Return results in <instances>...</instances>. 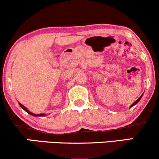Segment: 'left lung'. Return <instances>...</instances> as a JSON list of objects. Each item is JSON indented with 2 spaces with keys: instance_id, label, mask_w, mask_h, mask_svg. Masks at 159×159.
<instances>
[{
  "instance_id": "obj_1",
  "label": "left lung",
  "mask_w": 159,
  "mask_h": 159,
  "mask_svg": "<svg viewBox=\"0 0 159 159\" xmlns=\"http://www.w3.org/2000/svg\"><path fill=\"white\" fill-rule=\"evenodd\" d=\"M141 97H142V95H141V96H140V97H139V98H138V99H137V100H136V101H135V102H134V103H133V104H132V105H131V106H130V107H132V106H134V105H136V104H137V103H138V102H139V101H140V98H141Z\"/></svg>"
}]
</instances>
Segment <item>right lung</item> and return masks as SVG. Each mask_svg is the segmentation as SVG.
<instances>
[{"instance_id":"right-lung-1","label":"right lung","mask_w":159,"mask_h":159,"mask_svg":"<svg viewBox=\"0 0 159 159\" xmlns=\"http://www.w3.org/2000/svg\"><path fill=\"white\" fill-rule=\"evenodd\" d=\"M19 105H20V106H21V108L24 109V110H25V111H26L27 113H28V114H30V115H32V116H44V115H45V114H33V113L30 112V111H29L28 110H27V109L26 108V107H25V106H24L23 105H21V103H19Z\"/></svg>"}]
</instances>
